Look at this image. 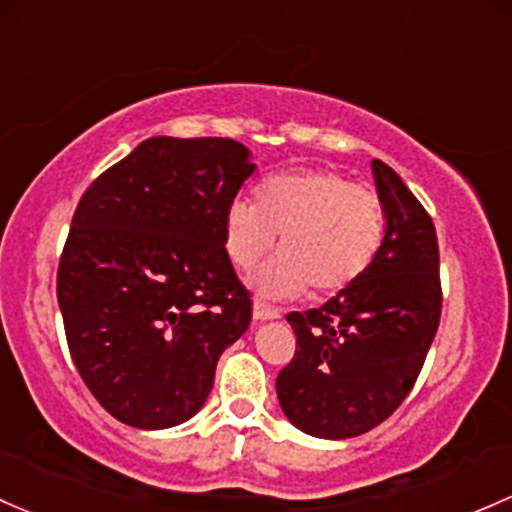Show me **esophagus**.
<instances>
[{
    "instance_id": "obj_1",
    "label": "esophagus",
    "mask_w": 512,
    "mask_h": 512,
    "mask_svg": "<svg viewBox=\"0 0 512 512\" xmlns=\"http://www.w3.org/2000/svg\"><path fill=\"white\" fill-rule=\"evenodd\" d=\"M279 309H274V306L265 304V301H255L252 304V319H255V324H262V321H274L279 319Z\"/></svg>"
}]
</instances>
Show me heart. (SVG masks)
Instances as JSON below:
<instances>
[{
	"label": "heart",
	"mask_w": 512,
	"mask_h": 512,
	"mask_svg": "<svg viewBox=\"0 0 512 512\" xmlns=\"http://www.w3.org/2000/svg\"><path fill=\"white\" fill-rule=\"evenodd\" d=\"M255 201L235 198L225 208L223 242L240 270L255 267L277 245L279 255L247 277L270 299L336 294L373 265L385 238L383 201L370 188L328 169L274 174L255 188Z\"/></svg>",
	"instance_id": "heart-1"
}]
</instances>
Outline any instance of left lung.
<instances>
[{"label": "left lung", "instance_id": "8db88e82", "mask_svg": "<svg viewBox=\"0 0 512 512\" xmlns=\"http://www.w3.org/2000/svg\"><path fill=\"white\" fill-rule=\"evenodd\" d=\"M385 238L368 272L319 309L287 316L297 353L277 378L289 422L319 439H351L410 395L441 314L437 230L400 176L373 159Z\"/></svg>", "mask_w": 512, "mask_h": 512}]
</instances>
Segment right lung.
Instances as JSON below:
<instances>
[{
	"instance_id": "obj_1",
	"label": "right lung",
	"mask_w": 512,
	"mask_h": 512,
	"mask_svg": "<svg viewBox=\"0 0 512 512\" xmlns=\"http://www.w3.org/2000/svg\"><path fill=\"white\" fill-rule=\"evenodd\" d=\"M255 169L235 139L152 137L75 208L58 265L68 348L95 400L129 427L191 419L220 353L250 326L223 218Z\"/></svg>"
}]
</instances>
